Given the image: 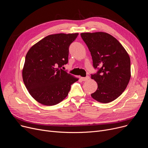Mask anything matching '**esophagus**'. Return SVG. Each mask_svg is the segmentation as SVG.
I'll return each mask as SVG.
<instances>
[{
  "instance_id": "1",
  "label": "esophagus",
  "mask_w": 148,
  "mask_h": 148,
  "mask_svg": "<svg viewBox=\"0 0 148 148\" xmlns=\"http://www.w3.org/2000/svg\"><path fill=\"white\" fill-rule=\"evenodd\" d=\"M89 79V76H88V75L86 76V77H82V80L83 81H87Z\"/></svg>"
}]
</instances>
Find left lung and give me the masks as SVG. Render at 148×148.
Masks as SVG:
<instances>
[{
  "label": "left lung",
  "mask_w": 148,
  "mask_h": 148,
  "mask_svg": "<svg viewBox=\"0 0 148 148\" xmlns=\"http://www.w3.org/2000/svg\"><path fill=\"white\" fill-rule=\"evenodd\" d=\"M82 38L90 52L93 66L98 71L91 74L98 84L91 97L97 101L108 103L125 90L131 77L130 58L122 44L105 32L82 33Z\"/></svg>",
  "instance_id": "8db88e82"
}]
</instances>
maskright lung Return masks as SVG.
Wrapping results in <instances>:
<instances>
[{
    "label": "right lung",
    "instance_id": "right-lung-1",
    "mask_svg": "<svg viewBox=\"0 0 148 148\" xmlns=\"http://www.w3.org/2000/svg\"><path fill=\"white\" fill-rule=\"evenodd\" d=\"M79 34L47 36L26 54L23 80L28 92L38 103L56 105L68 95L71 85L79 79L62 69L68 64L69 45Z\"/></svg>",
    "mask_w": 148,
    "mask_h": 148
}]
</instances>
